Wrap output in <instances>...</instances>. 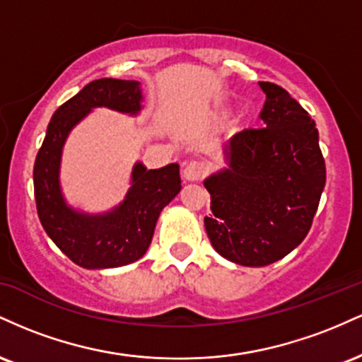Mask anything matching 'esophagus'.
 Listing matches in <instances>:
<instances>
[{
  "label": "esophagus",
  "instance_id": "1",
  "mask_svg": "<svg viewBox=\"0 0 362 362\" xmlns=\"http://www.w3.org/2000/svg\"><path fill=\"white\" fill-rule=\"evenodd\" d=\"M206 175V167L201 161H190L184 168V178L189 182H199Z\"/></svg>",
  "mask_w": 362,
  "mask_h": 362
}]
</instances>
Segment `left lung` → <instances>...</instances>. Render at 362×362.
Listing matches in <instances>:
<instances>
[{
  "label": "left lung",
  "instance_id": "1",
  "mask_svg": "<svg viewBox=\"0 0 362 362\" xmlns=\"http://www.w3.org/2000/svg\"><path fill=\"white\" fill-rule=\"evenodd\" d=\"M264 127L245 129L209 175L206 233L219 255L245 267L281 260L308 235L325 187V161L308 112L281 86L260 81Z\"/></svg>",
  "mask_w": 362,
  "mask_h": 362
}]
</instances>
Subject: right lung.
<instances>
[{
	"instance_id": "add662e5",
	"label": "right lung",
	"mask_w": 362,
	"mask_h": 362,
	"mask_svg": "<svg viewBox=\"0 0 362 362\" xmlns=\"http://www.w3.org/2000/svg\"><path fill=\"white\" fill-rule=\"evenodd\" d=\"M127 115L143 110L141 83L102 78L54 112L34 165V190L45 233L83 269H114L132 264L146 253L163 207L180 192L178 163L148 170L136 161L124 201L105 213H85L68 204L61 189L62 148L69 132L93 109Z\"/></svg>"
}]
</instances>
